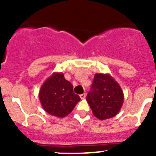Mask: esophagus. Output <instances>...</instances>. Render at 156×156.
I'll list each match as a JSON object with an SVG mask.
<instances>
[{
  "mask_svg": "<svg viewBox=\"0 0 156 156\" xmlns=\"http://www.w3.org/2000/svg\"><path fill=\"white\" fill-rule=\"evenodd\" d=\"M80 97H81V100H83V99H84L86 97V94H82L80 95Z\"/></svg>",
  "mask_w": 156,
  "mask_h": 156,
  "instance_id": "1",
  "label": "esophagus"
}]
</instances>
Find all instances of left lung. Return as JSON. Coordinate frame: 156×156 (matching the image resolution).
Returning a JSON list of instances; mask_svg holds the SVG:
<instances>
[{
    "label": "left lung",
    "mask_w": 156,
    "mask_h": 156,
    "mask_svg": "<svg viewBox=\"0 0 156 156\" xmlns=\"http://www.w3.org/2000/svg\"><path fill=\"white\" fill-rule=\"evenodd\" d=\"M87 101L95 117L105 120L115 116L124 102L119 83L109 74H95Z\"/></svg>",
    "instance_id": "8db88e82"
}]
</instances>
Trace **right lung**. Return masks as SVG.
<instances>
[{
    "label": "right lung",
    "mask_w": 156,
    "mask_h": 156,
    "mask_svg": "<svg viewBox=\"0 0 156 156\" xmlns=\"http://www.w3.org/2000/svg\"><path fill=\"white\" fill-rule=\"evenodd\" d=\"M38 96L44 109L58 118L68 115L81 100L61 72H54L42 84Z\"/></svg>",
    "instance_id": "add662e5"
}]
</instances>
